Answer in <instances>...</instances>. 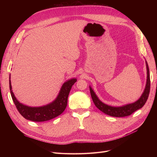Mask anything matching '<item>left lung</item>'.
<instances>
[{
	"label": "left lung",
	"mask_w": 157,
	"mask_h": 157,
	"mask_svg": "<svg viewBox=\"0 0 157 157\" xmlns=\"http://www.w3.org/2000/svg\"><path fill=\"white\" fill-rule=\"evenodd\" d=\"M146 67L147 71V84L143 94L141 95V98L137 101L128 104V105L122 106V107H112L106 105V104L101 102L97 96L95 94L92 88L90 87V91L91 94V96L92 100L96 105L99 110L104 113L106 115H108L111 117H124L129 116L133 113H134L136 111L138 110L143 107L145 103H146L147 99L149 97V94L150 92V75H149V69L148 64L146 61Z\"/></svg>",
	"instance_id": "8db88e82"
}]
</instances>
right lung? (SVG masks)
<instances>
[{"instance_id": "obj_1", "label": "right lung", "mask_w": 157, "mask_h": 157, "mask_svg": "<svg viewBox=\"0 0 157 157\" xmlns=\"http://www.w3.org/2000/svg\"><path fill=\"white\" fill-rule=\"evenodd\" d=\"M76 82L77 79L73 78L65 82L61 88L58 97L53 102L39 107H31L20 103L14 96L12 90L10 80H9V85L12 100L19 113L27 120L33 122H44L54 118L64 111L67 105V99L70 90Z\"/></svg>"}]
</instances>
